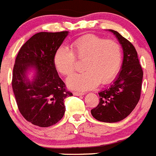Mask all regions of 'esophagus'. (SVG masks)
<instances>
[{
	"label": "esophagus",
	"instance_id": "1",
	"mask_svg": "<svg viewBox=\"0 0 156 156\" xmlns=\"http://www.w3.org/2000/svg\"><path fill=\"white\" fill-rule=\"evenodd\" d=\"M73 94L75 95V96H82V95H84V93H82V92H74Z\"/></svg>",
	"mask_w": 156,
	"mask_h": 156
}]
</instances>
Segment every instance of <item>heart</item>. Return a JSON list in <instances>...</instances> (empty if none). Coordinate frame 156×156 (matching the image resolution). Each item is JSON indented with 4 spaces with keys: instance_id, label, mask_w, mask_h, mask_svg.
<instances>
[{
    "instance_id": "heart-1",
    "label": "heart",
    "mask_w": 156,
    "mask_h": 156,
    "mask_svg": "<svg viewBox=\"0 0 156 156\" xmlns=\"http://www.w3.org/2000/svg\"><path fill=\"white\" fill-rule=\"evenodd\" d=\"M76 59L85 60L84 72L70 77L67 81L70 89L86 91L106 85L115 78L122 61L120 44L97 35H89L71 43L70 48L61 46L55 52L53 63L59 74L70 76L76 68Z\"/></svg>"
}]
</instances>
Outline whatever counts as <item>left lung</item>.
<instances>
[{"label": "left lung", "mask_w": 156, "mask_h": 156, "mask_svg": "<svg viewBox=\"0 0 156 156\" xmlns=\"http://www.w3.org/2000/svg\"><path fill=\"white\" fill-rule=\"evenodd\" d=\"M115 35L123 49L122 69L109 89L99 93L100 103L91 110L92 115L104 122H117L133 112L140 100L143 70L134 46L117 31Z\"/></svg>", "instance_id": "obj_1"}]
</instances>
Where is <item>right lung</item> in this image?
<instances>
[{"label":"right lung","mask_w":156,"mask_h":156,"mask_svg":"<svg viewBox=\"0 0 156 156\" xmlns=\"http://www.w3.org/2000/svg\"><path fill=\"white\" fill-rule=\"evenodd\" d=\"M68 31L40 32L22 46L13 67L12 89L19 111L27 121L48 127L63 117V101L72 93L59 77L53 57ZM30 69L35 70L31 82L26 78Z\"/></svg>","instance_id":"add662e5"}]
</instances>
